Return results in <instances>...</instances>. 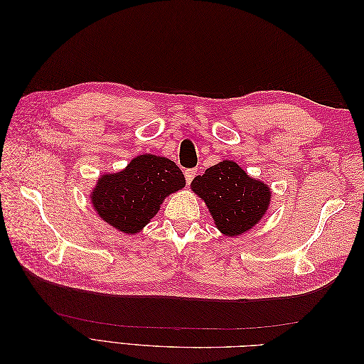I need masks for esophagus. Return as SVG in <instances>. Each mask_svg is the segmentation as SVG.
Instances as JSON below:
<instances>
[{
  "label": "esophagus",
  "instance_id": "obj_1",
  "mask_svg": "<svg viewBox=\"0 0 364 364\" xmlns=\"http://www.w3.org/2000/svg\"><path fill=\"white\" fill-rule=\"evenodd\" d=\"M196 170L194 168H188V170H185V181H186V183H191L193 182V179H194V176H196Z\"/></svg>",
  "mask_w": 364,
  "mask_h": 364
}]
</instances>
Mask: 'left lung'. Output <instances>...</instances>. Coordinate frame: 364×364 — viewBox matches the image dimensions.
<instances>
[{"label":"left lung","instance_id":"left-lung-1","mask_svg":"<svg viewBox=\"0 0 364 364\" xmlns=\"http://www.w3.org/2000/svg\"><path fill=\"white\" fill-rule=\"evenodd\" d=\"M208 206L215 228L226 237L243 235L266 215L272 200L267 183L252 178L234 161H222L191 182Z\"/></svg>","mask_w":364,"mask_h":364}]
</instances>
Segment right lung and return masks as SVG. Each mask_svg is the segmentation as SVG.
I'll return each mask as SVG.
<instances>
[{
	"mask_svg": "<svg viewBox=\"0 0 364 364\" xmlns=\"http://www.w3.org/2000/svg\"><path fill=\"white\" fill-rule=\"evenodd\" d=\"M183 186V174L171 159L146 153L121 171L102 174L92 188L91 203L109 226L135 235L158 214L165 197Z\"/></svg>",
	"mask_w": 364,
	"mask_h": 364,
	"instance_id": "obj_1",
	"label": "right lung"
}]
</instances>
